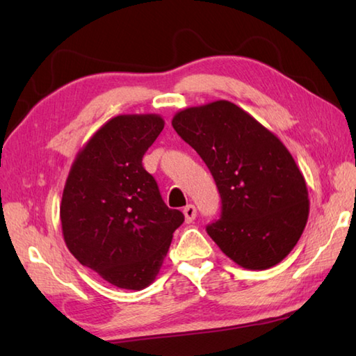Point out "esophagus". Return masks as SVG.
<instances>
[{"label": "esophagus", "instance_id": "1", "mask_svg": "<svg viewBox=\"0 0 356 356\" xmlns=\"http://www.w3.org/2000/svg\"><path fill=\"white\" fill-rule=\"evenodd\" d=\"M184 214H185V222L191 223L195 218V216H197V209H195L194 205H186L184 208Z\"/></svg>", "mask_w": 356, "mask_h": 356}]
</instances>
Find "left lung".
Instances as JSON below:
<instances>
[{"label": "left lung", "instance_id": "1", "mask_svg": "<svg viewBox=\"0 0 356 356\" xmlns=\"http://www.w3.org/2000/svg\"><path fill=\"white\" fill-rule=\"evenodd\" d=\"M172 127L197 151L222 199L207 232L241 268L275 266L297 245L309 216L307 188L274 133L229 101L179 111Z\"/></svg>", "mask_w": 356, "mask_h": 356}]
</instances>
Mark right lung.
I'll return each instance as SVG.
<instances>
[{"label": "right lung", "mask_w": 356, "mask_h": 356, "mask_svg": "<svg viewBox=\"0 0 356 356\" xmlns=\"http://www.w3.org/2000/svg\"><path fill=\"white\" fill-rule=\"evenodd\" d=\"M159 115L110 119L82 148L61 202L65 245L82 266L120 289L154 282L172 232L184 223L170 209L142 157L163 130Z\"/></svg>", "instance_id": "obj_1"}]
</instances>
